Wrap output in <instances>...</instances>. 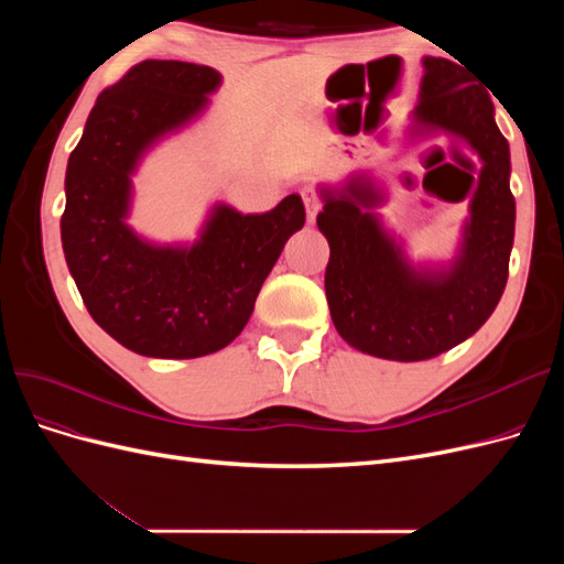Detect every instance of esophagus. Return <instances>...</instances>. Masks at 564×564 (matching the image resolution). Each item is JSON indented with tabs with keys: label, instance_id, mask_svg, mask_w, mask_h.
<instances>
[{
	"label": "esophagus",
	"instance_id": "1",
	"mask_svg": "<svg viewBox=\"0 0 564 564\" xmlns=\"http://www.w3.org/2000/svg\"><path fill=\"white\" fill-rule=\"evenodd\" d=\"M301 197H303V204H305V212H308V220L313 224L317 212L322 209V197H319V193L315 191V187H303Z\"/></svg>",
	"mask_w": 564,
	"mask_h": 564
}]
</instances>
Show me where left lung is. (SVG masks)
Listing matches in <instances>:
<instances>
[{
    "instance_id": "left-lung-1",
    "label": "left lung",
    "mask_w": 564,
    "mask_h": 564,
    "mask_svg": "<svg viewBox=\"0 0 564 564\" xmlns=\"http://www.w3.org/2000/svg\"><path fill=\"white\" fill-rule=\"evenodd\" d=\"M423 127L464 135L482 160L464 245L449 270H416L369 209L383 199L369 181H350L340 195L324 191L317 228L329 242L324 289L334 327L352 348L398 362H419L473 336L506 289L516 235L508 141L494 122L480 84L447 58H423Z\"/></svg>"
}]
</instances>
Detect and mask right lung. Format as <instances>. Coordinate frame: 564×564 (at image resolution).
Instances as JSON below:
<instances>
[{"label": "right lung", "instance_id": "add662e5", "mask_svg": "<svg viewBox=\"0 0 564 564\" xmlns=\"http://www.w3.org/2000/svg\"><path fill=\"white\" fill-rule=\"evenodd\" d=\"M214 67L143 61L100 91L65 172L61 240L89 315L117 344L162 360L226 348L289 237L305 224L299 195L265 214L218 204L193 247H155L124 224L131 172L150 143L204 110Z\"/></svg>", "mask_w": 564, "mask_h": 564}]
</instances>
